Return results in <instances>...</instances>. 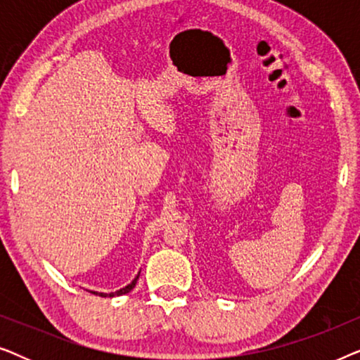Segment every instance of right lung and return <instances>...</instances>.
Instances as JSON below:
<instances>
[{
  "label": "right lung",
  "mask_w": 360,
  "mask_h": 360,
  "mask_svg": "<svg viewBox=\"0 0 360 360\" xmlns=\"http://www.w3.org/2000/svg\"><path fill=\"white\" fill-rule=\"evenodd\" d=\"M141 274V272H139ZM139 274H137L136 275V277H134V280H132V282L131 283H127L126 285V287H122V288H120V290H116V292H111V293H103V292H95V290H88V292H90V293H95V295H98V297H121V295H124V293H129L131 292V290L132 288H134L136 287V283H137V278H139Z\"/></svg>",
  "instance_id": "obj_1"
}]
</instances>
